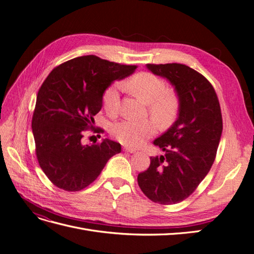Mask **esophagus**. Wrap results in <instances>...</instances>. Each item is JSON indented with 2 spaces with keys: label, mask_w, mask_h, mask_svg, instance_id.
Wrapping results in <instances>:
<instances>
[{
  "label": "esophagus",
  "mask_w": 254,
  "mask_h": 254,
  "mask_svg": "<svg viewBox=\"0 0 254 254\" xmlns=\"http://www.w3.org/2000/svg\"><path fill=\"white\" fill-rule=\"evenodd\" d=\"M123 150H124V151H127V152H130V153H134V152H136V149H134V148H130V147H124V148H123Z\"/></svg>",
  "instance_id": "esophagus-1"
}]
</instances>
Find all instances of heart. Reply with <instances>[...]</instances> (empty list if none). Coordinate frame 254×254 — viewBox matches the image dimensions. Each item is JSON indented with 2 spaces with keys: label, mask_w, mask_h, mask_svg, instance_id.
I'll use <instances>...</instances> for the list:
<instances>
[{
  "label": "heart",
  "mask_w": 254,
  "mask_h": 254,
  "mask_svg": "<svg viewBox=\"0 0 254 254\" xmlns=\"http://www.w3.org/2000/svg\"><path fill=\"white\" fill-rule=\"evenodd\" d=\"M122 86L143 102L148 104V112L161 127H168L177 118L179 111V97L175 91L166 89V82L159 76L149 72L134 74ZM103 107L111 117L120 109V86L113 83L103 94ZM157 132V124L152 120H123L114 123L112 135L122 144L137 147Z\"/></svg>",
  "instance_id": "1"
}]
</instances>
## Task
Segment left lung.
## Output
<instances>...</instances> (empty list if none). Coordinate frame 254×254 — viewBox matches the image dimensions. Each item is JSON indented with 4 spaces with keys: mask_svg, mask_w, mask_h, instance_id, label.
<instances>
[{
    "mask_svg": "<svg viewBox=\"0 0 254 254\" xmlns=\"http://www.w3.org/2000/svg\"><path fill=\"white\" fill-rule=\"evenodd\" d=\"M147 67L175 87L179 117L153 141L164 155L150 157L137 183L151 201L175 204L194 193L214 163L222 132L220 105L211 82L191 67L180 64H148Z\"/></svg>",
    "mask_w": 254,
    "mask_h": 254,
    "instance_id": "1",
    "label": "left lung"
}]
</instances>
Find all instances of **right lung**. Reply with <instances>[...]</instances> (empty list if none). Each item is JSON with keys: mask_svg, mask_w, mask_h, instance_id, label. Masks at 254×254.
Instances as JSON below:
<instances>
[{"mask_svg": "<svg viewBox=\"0 0 254 254\" xmlns=\"http://www.w3.org/2000/svg\"><path fill=\"white\" fill-rule=\"evenodd\" d=\"M135 68L88 55L61 64L43 81L32 128L38 162L54 186L66 191L81 190L121 152V144L114 141L83 145L81 139L84 131L94 129V115L102 109L105 90Z\"/></svg>", "mask_w": 254, "mask_h": 254, "instance_id": "right-lung-1", "label": "right lung"}]
</instances>
